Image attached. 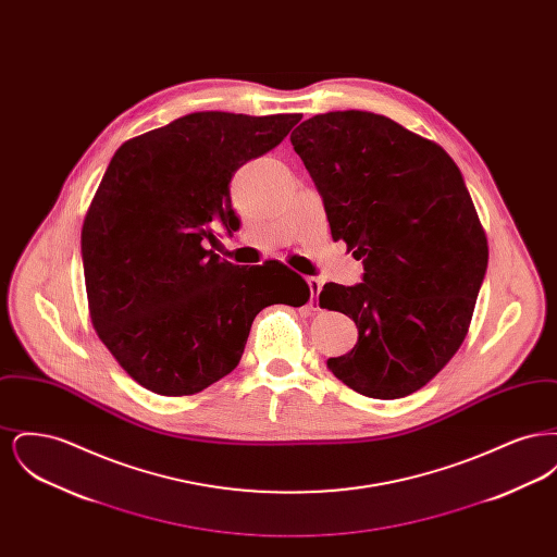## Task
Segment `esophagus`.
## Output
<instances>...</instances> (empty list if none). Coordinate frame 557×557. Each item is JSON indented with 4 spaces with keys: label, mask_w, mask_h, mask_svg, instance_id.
<instances>
[{
    "label": "esophagus",
    "mask_w": 557,
    "mask_h": 557,
    "mask_svg": "<svg viewBox=\"0 0 557 557\" xmlns=\"http://www.w3.org/2000/svg\"><path fill=\"white\" fill-rule=\"evenodd\" d=\"M307 284H309L311 296L318 298L319 290H321V282H319L318 277H307ZM311 309H315V307H313V300H311Z\"/></svg>",
    "instance_id": "34e87169"
}]
</instances>
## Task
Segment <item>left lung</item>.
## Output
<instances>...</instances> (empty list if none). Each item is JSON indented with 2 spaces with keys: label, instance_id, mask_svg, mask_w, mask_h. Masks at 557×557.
Listing matches in <instances>:
<instances>
[{
  "label": "left lung",
  "instance_id": "left-lung-1",
  "mask_svg": "<svg viewBox=\"0 0 557 557\" xmlns=\"http://www.w3.org/2000/svg\"><path fill=\"white\" fill-rule=\"evenodd\" d=\"M290 141L332 238L366 269L361 284L330 282L319 294L359 330L327 368L359 395L407 397L449 363L472 321L488 246L470 191L438 144L382 114H318Z\"/></svg>",
  "mask_w": 557,
  "mask_h": 557
}]
</instances>
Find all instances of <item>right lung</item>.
I'll return each instance as SVG.
<instances>
[{"label":"right lung","mask_w":557,"mask_h":557,"mask_svg":"<svg viewBox=\"0 0 557 557\" xmlns=\"http://www.w3.org/2000/svg\"><path fill=\"white\" fill-rule=\"evenodd\" d=\"M300 119L191 112L114 152L83 223V271L100 341L144 388L164 397L209 388L236 370L265 307L309 300L288 267L246 269L207 248L212 227H239L234 173Z\"/></svg>","instance_id":"add662e5"}]
</instances>
